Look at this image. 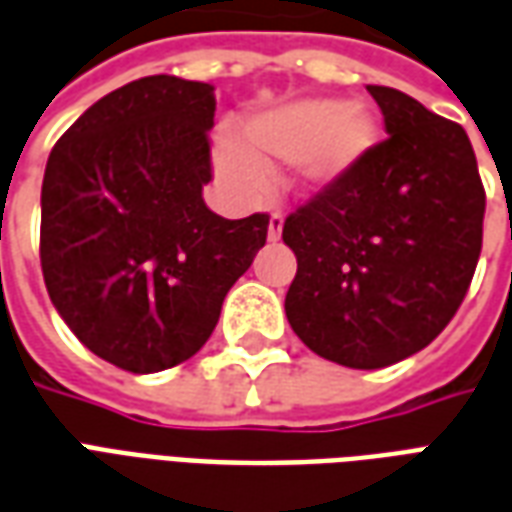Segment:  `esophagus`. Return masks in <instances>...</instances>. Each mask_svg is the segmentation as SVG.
I'll list each match as a JSON object with an SVG mask.
<instances>
[{"mask_svg":"<svg viewBox=\"0 0 512 512\" xmlns=\"http://www.w3.org/2000/svg\"><path fill=\"white\" fill-rule=\"evenodd\" d=\"M283 234V215L281 212H272L270 215V226H267V240L278 242Z\"/></svg>","mask_w":512,"mask_h":512,"instance_id":"esophagus-1","label":"esophagus"}]
</instances>
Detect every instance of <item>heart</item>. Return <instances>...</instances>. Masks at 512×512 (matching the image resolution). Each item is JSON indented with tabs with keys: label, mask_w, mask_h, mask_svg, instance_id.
<instances>
[{
	"label": "heart",
	"mask_w": 512,
	"mask_h": 512,
	"mask_svg": "<svg viewBox=\"0 0 512 512\" xmlns=\"http://www.w3.org/2000/svg\"><path fill=\"white\" fill-rule=\"evenodd\" d=\"M242 152L218 149L220 177L242 196L261 190V169L297 163L302 185L324 190L346 177L376 144L374 117L333 98H305L242 122Z\"/></svg>",
	"instance_id": "heart-1"
}]
</instances>
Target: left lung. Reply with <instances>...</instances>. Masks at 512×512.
Listing matches in <instances>:
<instances>
[{"label":"left lung","instance_id":"left-lung-1","mask_svg":"<svg viewBox=\"0 0 512 512\" xmlns=\"http://www.w3.org/2000/svg\"><path fill=\"white\" fill-rule=\"evenodd\" d=\"M387 138L283 223L297 256L286 319L324 360L374 371L425 349L464 302L486 190L458 122L368 87Z\"/></svg>","mask_w":512,"mask_h":512}]
</instances>
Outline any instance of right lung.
<instances>
[{"label": "right lung", "instance_id": "add662e5", "mask_svg": "<svg viewBox=\"0 0 512 512\" xmlns=\"http://www.w3.org/2000/svg\"><path fill=\"white\" fill-rule=\"evenodd\" d=\"M215 87L147 76L65 130L40 193L48 297L89 352L130 374L185 363L267 242L270 215L204 204Z\"/></svg>", "mask_w": 512, "mask_h": 512}]
</instances>
